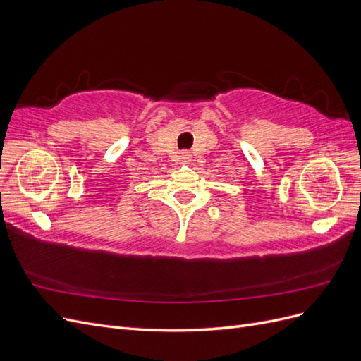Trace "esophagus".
I'll use <instances>...</instances> for the list:
<instances>
[{"label":"esophagus","mask_w":361,"mask_h":361,"mask_svg":"<svg viewBox=\"0 0 361 361\" xmlns=\"http://www.w3.org/2000/svg\"><path fill=\"white\" fill-rule=\"evenodd\" d=\"M180 157H182V159H185V161H191V155H190V152H187V150L182 152Z\"/></svg>","instance_id":"1"}]
</instances>
